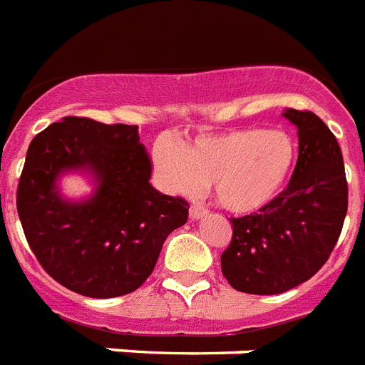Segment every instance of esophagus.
I'll use <instances>...</instances> for the list:
<instances>
[{"label": "esophagus", "instance_id": "esophagus-1", "mask_svg": "<svg viewBox=\"0 0 365 365\" xmlns=\"http://www.w3.org/2000/svg\"><path fill=\"white\" fill-rule=\"evenodd\" d=\"M207 217V209H203L201 205H192L190 207V218L192 220H201V218Z\"/></svg>", "mask_w": 365, "mask_h": 365}]
</instances>
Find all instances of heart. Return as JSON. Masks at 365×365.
Returning a JSON list of instances; mask_svg holds the SVG:
<instances>
[{
  "mask_svg": "<svg viewBox=\"0 0 365 365\" xmlns=\"http://www.w3.org/2000/svg\"><path fill=\"white\" fill-rule=\"evenodd\" d=\"M153 162L160 185L169 194L194 197L211 182L224 209L252 215L287 188L298 162V143L279 128H235L201 133L180 147L158 139Z\"/></svg>",
  "mask_w": 365,
  "mask_h": 365,
  "instance_id": "obj_1",
  "label": "heart"
}]
</instances>
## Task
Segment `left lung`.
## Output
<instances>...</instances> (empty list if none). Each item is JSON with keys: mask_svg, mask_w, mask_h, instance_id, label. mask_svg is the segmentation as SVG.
<instances>
[{"mask_svg": "<svg viewBox=\"0 0 365 365\" xmlns=\"http://www.w3.org/2000/svg\"><path fill=\"white\" fill-rule=\"evenodd\" d=\"M298 128L299 154L287 190L260 212L232 218L233 237L220 256L235 290L282 294L309 281L330 258L349 205L343 154L311 110L284 109Z\"/></svg>", "mask_w": 365, "mask_h": 365, "instance_id": "1", "label": "left lung"}]
</instances>
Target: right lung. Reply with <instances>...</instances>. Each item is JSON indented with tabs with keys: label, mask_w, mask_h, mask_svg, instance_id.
Listing matches in <instances>:
<instances>
[{
	"label": "right lung",
	"mask_w": 365,
	"mask_h": 365,
	"mask_svg": "<svg viewBox=\"0 0 365 365\" xmlns=\"http://www.w3.org/2000/svg\"><path fill=\"white\" fill-rule=\"evenodd\" d=\"M69 173L89 177L88 197L63 196ZM150 173L137 126L63 116L34 137L16 209L54 281L88 298L124 296L147 281L165 237L188 220V203L156 190Z\"/></svg>",
	"instance_id": "right-lung-1"
}]
</instances>
